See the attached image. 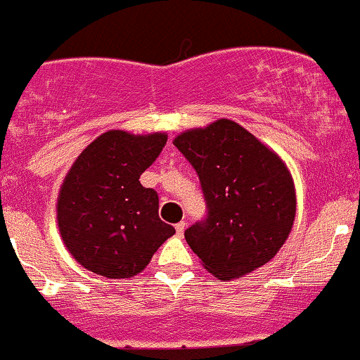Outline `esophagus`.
<instances>
[{"label":"esophagus","instance_id":"34e87169","mask_svg":"<svg viewBox=\"0 0 360 360\" xmlns=\"http://www.w3.org/2000/svg\"><path fill=\"white\" fill-rule=\"evenodd\" d=\"M184 230H186V223H184V221H181V223L176 224V233H177V237H183Z\"/></svg>","mask_w":360,"mask_h":360}]
</instances>
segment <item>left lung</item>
<instances>
[{"mask_svg": "<svg viewBox=\"0 0 360 360\" xmlns=\"http://www.w3.org/2000/svg\"><path fill=\"white\" fill-rule=\"evenodd\" d=\"M172 143L197 170L209 209L205 221L184 231L203 268L233 281L274 259L296 217L284 160L228 118L184 130Z\"/></svg>", "mask_w": 360, "mask_h": 360, "instance_id": "obj_1", "label": "left lung"}]
</instances>
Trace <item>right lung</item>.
Here are the masks:
<instances>
[{"mask_svg": "<svg viewBox=\"0 0 360 360\" xmlns=\"http://www.w3.org/2000/svg\"><path fill=\"white\" fill-rule=\"evenodd\" d=\"M167 143L165 132L108 130L68 170L57 197V224L72 257L106 278H130L176 233L158 217V195L139 177Z\"/></svg>", "mask_w": 360, "mask_h": 360, "instance_id": "obj_1", "label": "right lung"}]
</instances>
